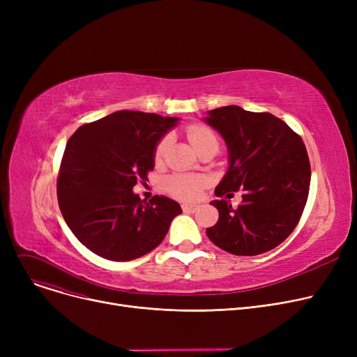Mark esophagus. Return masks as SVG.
<instances>
[{
    "mask_svg": "<svg viewBox=\"0 0 357 357\" xmlns=\"http://www.w3.org/2000/svg\"><path fill=\"white\" fill-rule=\"evenodd\" d=\"M198 208H199L198 204H190V202L182 204V210H183L185 213H195Z\"/></svg>",
    "mask_w": 357,
    "mask_h": 357,
    "instance_id": "esophagus-1",
    "label": "esophagus"
}]
</instances>
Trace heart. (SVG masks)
I'll return each mask as SVG.
<instances>
[{"instance_id":"1","label":"heart","mask_w":357,"mask_h":357,"mask_svg":"<svg viewBox=\"0 0 357 357\" xmlns=\"http://www.w3.org/2000/svg\"><path fill=\"white\" fill-rule=\"evenodd\" d=\"M186 137H188L191 146L199 153L201 150L208 149V147H215L218 149V137L214 133V131L208 127L195 124L191 126L188 130H186ZM169 147V139L165 137L163 140L159 142L155 150V160L160 163L166 155V150ZM204 186V179L199 176L194 175H185V174H176L169 176L166 179V190L169 194L175 195L176 198L181 199H195Z\"/></svg>"}]
</instances>
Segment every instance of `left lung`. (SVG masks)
Wrapping results in <instances>:
<instances>
[{
	"label": "left lung",
	"instance_id": "obj_1",
	"mask_svg": "<svg viewBox=\"0 0 357 357\" xmlns=\"http://www.w3.org/2000/svg\"><path fill=\"white\" fill-rule=\"evenodd\" d=\"M224 139L229 167L215 195L243 191L233 208L214 199L218 210L208 238L237 256H256L279 246L296 227L307 204L311 169L303 139L271 112H252L238 105L207 111L204 119Z\"/></svg>",
	"mask_w": 357,
	"mask_h": 357
}]
</instances>
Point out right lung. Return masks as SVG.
Returning <instances> with one entry per match:
<instances>
[{"label":"right lung","mask_w":357,"mask_h":357,"mask_svg":"<svg viewBox=\"0 0 357 357\" xmlns=\"http://www.w3.org/2000/svg\"><path fill=\"white\" fill-rule=\"evenodd\" d=\"M178 117L117 111L81 126L68 140L58 201L70 231L104 259L133 260L158 248L181 205L163 195L146 202L133 191L155 167V150Z\"/></svg>","instance_id":"1"}]
</instances>
